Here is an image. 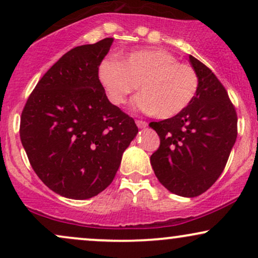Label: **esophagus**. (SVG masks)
<instances>
[{
    "label": "esophagus",
    "instance_id": "obj_1",
    "mask_svg": "<svg viewBox=\"0 0 258 258\" xmlns=\"http://www.w3.org/2000/svg\"><path fill=\"white\" fill-rule=\"evenodd\" d=\"M136 123H137V126L139 127V128H146V127L148 126V123L146 122V121H142V120H137L136 121Z\"/></svg>",
    "mask_w": 258,
    "mask_h": 258
}]
</instances>
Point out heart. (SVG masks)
I'll return each mask as SVG.
<instances>
[{
	"instance_id": "1",
	"label": "heart",
	"mask_w": 258,
	"mask_h": 258,
	"mask_svg": "<svg viewBox=\"0 0 258 258\" xmlns=\"http://www.w3.org/2000/svg\"><path fill=\"white\" fill-rule=\"evenodd\" d=\"M98 78L112 104H125L138 88L133 100L139 110L170 119L193 102L199 78L190 65L178 63L172 53L161 48L133 51L119 59H105L99 65Z\"/></svg>"
}]
</instances>
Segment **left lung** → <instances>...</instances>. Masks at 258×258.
<instances>
[{"instance_id": "1", "label": "left lung", "mask_w": 258, "mask_h": 258, "mask_svg": "<svg viewBox=\"0 0 258 258\" xmlns=\"http://www.w3.org/2000/svg\"><path fill=\"white\" fill-rule=\"evenodd\" d=\"M189 63L198 74L199 88L184 110L149 123L160 137L150 164L167 190L194 198L206 191L223 172L238 135V117L215 74L193 55H189Z\"/></svg>"}]
</instances>
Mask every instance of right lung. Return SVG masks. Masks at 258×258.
Segmentation results:
<instances>
[{
    "mask_svg": "<svg viewBox=\"0 0 258 258\" xmlns=\"http://www.w3.org/2000/svg\"><path fill=\"white\" fill-rule=\"evenodd\" d=\"M114 38L78 46L52 65L20 117V141L42 182L64 198L90 199L114 179L135 139V120L111 104L98 68Z\"/></svg>",
    "mask_w": 258,
    "mask_h": 258,
    "instance_id": "right-lung-1",
    "label": "right lung"
}]
</instances>
